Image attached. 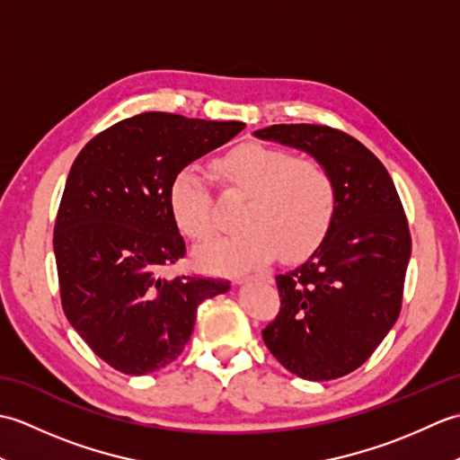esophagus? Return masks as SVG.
Masks as SVG:
<instances>
[{
  "label": "esophagus",
  "instance_id": "1",
  "mask_svg": "<svg viewBox=\"0 0 460 460\" xmlns=\"http://www.w3.org/2000/svg\"><path fill=\"white\" fill-rule=\"evenodd\" d=\"M251 279H269V277H267V275H252V277L249 275V277H237V279H235V282H239V285H241V282L251 280Z\"/></svg>",
  "mask_w": 460,
  "mask_h": 460
}]
</instances>
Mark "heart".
Segmentation results:
<instances>
[{
    "label": "heart",
    "mask_w": 460,
    "mask_h": 460,
    "mask_svg": "<svg viewBox=\"0 0 460 460\" xmlns=\"http://www.w3.org/2000/svg\"><path fill=\"white\" fill-rule=\"evenodd\" d=\"M217 172L229 190L247 195L239 211L245 227L199 249L203 269L239 272L265 265L277 252L287 261L300 259L324 239L336 213V183L320 160L247 142L221 155ZM170 203L190 239L203 243L213 237L215 203L195 165L175 173Z\"/></svg>",
    "instance_id": "1"
}]
</instances>
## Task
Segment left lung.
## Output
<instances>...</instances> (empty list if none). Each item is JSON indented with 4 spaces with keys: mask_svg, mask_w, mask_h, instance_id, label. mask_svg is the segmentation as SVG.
Masks as SVG:
<instances>
[{
    "mask_svg": "<svg viewBox=\"0 0 460 460\" xmlns=\"http://www.w3.org/2000/svg\"><path fill=\"white\" fill-rule=\"evenodd\" d=\"M305 150L336 183V213L312 257L277 277L280 308L262 328L290 374L328 381L358 369L402 312L411 233L385 165L354 136L322 124L255 132Z\"/></svg>",
    "mask_w": 460,
    "mask_h": 460,
    "instance_id": "obj_1",
    "label": "left lung"
}]
</instances>
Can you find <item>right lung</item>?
<instances>
[{"mask_svg": "<svg viewBox=\"0 0 460 460\" xmlns=\"http://www.w3.org/2000/svg\"><path fill=\"white\" fill-rule=\"evenodd\" d=\"M243 128L142 112L96 134L73 162L53 231L61 306L122 374L168 366L188 344L201 302L229 290L227 279L160 272L188 252L170 203L175 173Z\"/></svg>", "mask_w": 460, "mask_h": 460, "instance_id": "1", "label": "right lung"}]
</instances>
